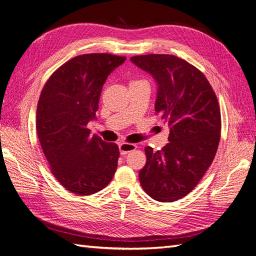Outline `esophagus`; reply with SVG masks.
I'll return each mask as SVG.
<instances>
[{
	"label": "esophagus",
	"mask_w": 256,
	"mask_h": 256,
	"mask_svg": "<svg viewBox=\"0 0 256 256\" xmlns=\"http://www.w3.org/2000/svg\"><path fill=\"white\" fill-rule=\"evenodd\" d=\"M136 148H137V145H135V144H130V142H121L119 145L121 154H126L130 152H133V150H135Z\"/></svg>",
	"instance_id": "1"
}]
</instances>
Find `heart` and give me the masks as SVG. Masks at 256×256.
<instances>
[{
	"label": "heart",
	"instance_id": "heart-1",
	"mask_svg": "<svg viewBox=\"0 0 256 256\" xmlns=\"http://www.w3.org/2000/svg\"><path fill=\"white\" fill-rule=\"evenodd\" d=\"M132 82H134V81H132Z\"/></svg>",
	"mask_w": 256,
	"mask_h": 256
}]
</instances>
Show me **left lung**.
Listing matches in <instances>:
<instances>
[{"mask_svg":"<svg viewBox=\"0 0 256 256\" xmlns=\"http://www.w3.org/2000/svg\"><path fill=\"white\" fill-rule=\"evenodd\" d=\"M158 83L156 114L170 126L168 144L158 152L145 147L138 174L145 192L160 202L187 196L212 164L220 140V109L206 76L188 62L168 54L130 57Z\"/></svg>","mask_w":256,"mask_h":256,"instance_id":"8db88e82","label":"left lung"}]
</instances>
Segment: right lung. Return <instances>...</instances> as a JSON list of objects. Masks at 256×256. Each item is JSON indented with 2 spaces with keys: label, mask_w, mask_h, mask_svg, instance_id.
Returning <instances> with one entry per match:
<instances>
[{
  "label": "right lung",
  "mask_w": 256,
  "mask_h": 256,
  "mask_svg": "<svg viewBox=\"0 0 256 256\" xmlns=\"http://www.w3.org/2000/svg\"><path fill=\"white\" fill-rule=\"evenodd\" d=\"M126 56L78 55L56 69L36 108V133L52 174L67 190L90 196L112 180L120 156L114 142L90 135L102 85Z\"/></svg>",
  "instance_id": "right-lung-1"
}]
</instances>
